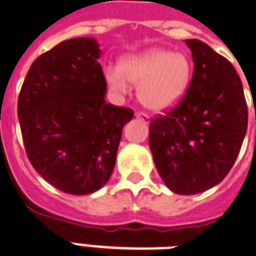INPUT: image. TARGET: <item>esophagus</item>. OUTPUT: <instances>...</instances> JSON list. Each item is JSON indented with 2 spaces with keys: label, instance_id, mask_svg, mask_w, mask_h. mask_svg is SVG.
I'll use <instances>...</instances> for the list:
<instances>
[{
  "label": "esophagus",
  "instance_id": "1",
  "mask_svg": "<svg viewBox=\"0 0 256 256\" xmlns=\"http://www.w3.org/2000/svg\"><path fill=\"white\" fill-rule=\"evenodd\" d=\"M135 117L138 118V120H140V121H142L143 124H150V117H148V116H147V114H144V113H136V114H135Z\"/></svg>",
  "mask_w": 256,
  "mask_h": 256
}]
</instances>
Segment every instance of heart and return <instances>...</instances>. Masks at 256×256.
Wrapping results in <instances>:
<instances>
[{"instance_id":"b5f03b06","label":"heart","mask_w":256,"mask_h":256,"mask_svg":"<svg viewBox=\"0 0 256 256\" xmlns=\"http://www.w3.org/2000/svg\"><path fill=\"white\" fill-rule=\"evenodd\" d=\"M104 74L114 92L124 94L132 82L138 85V98L143 106L167 110L186 92L192 64L186 54L152 48L126 56L120 67H106Z\"/></svg>"}]
</instances>
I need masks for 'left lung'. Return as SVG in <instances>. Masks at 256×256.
Listing matches in <instances>:
<instances>
[{
    "instance_id": "1",
    "label": "left lung",
    "mask_w": 256,
    "mask_h": 256,
    "mask_svg": "<svg viewBox=\"0 0 256 256\" xmlns=\"http://www.w3.org/2000/svg\"><path fill=\"white\" fill-rule=\"evenodd\" d=\"M193 76L178 106L150 124L148 146L164 184L196 194L226 178L247 132L242 81L229 60L198 39H186Z\"/></svg>"
}]
</instances>
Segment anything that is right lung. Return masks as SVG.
I'll list each match as a JSON object with an SVG mask.
<instances>
[{"instance_id": "1", "label": "right lung", "mask_w": 256, "mask_h": 256, "mask_svg": "<svg viewBox=\"0 0 256 256\" xmlns=\"http://www.w3.org/2000/svg\"><path fill=\"white\" fill-rule=\"evenodd\" d=\"M94 38L62 42L31 64L18 120L32 167L62 192L82 196L113 174L132 109L105 102L106 80Z\"/></svg>"}]
</instances>
